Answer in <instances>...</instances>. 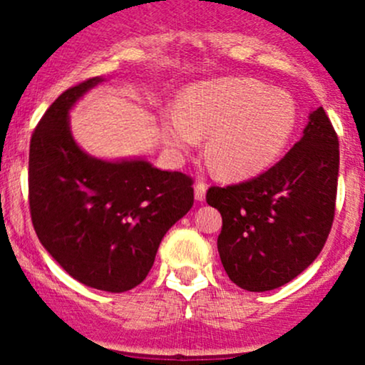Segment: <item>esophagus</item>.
I'll list each match as a JSON object with an SVG mask.
<instances>
[{"mask_svg":"<svg viewBox=\"0 0 365 365\" xmlns=\"http://www.w3.org/2000/svg\"><path fill=\"white\" fill-rule=\"evenodd\" d=\"M206 188H207L206 183H202V182H197L195 183V185H194L195 200H200V202H202V200L206 199Z\"/></svg>","mask_w":365,"mask_h":365,"instance_id":"esophagus-1","label":"esophagus"}]
</instances>
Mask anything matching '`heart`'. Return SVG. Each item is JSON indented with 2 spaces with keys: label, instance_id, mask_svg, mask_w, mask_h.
I'll return each mask as SVG.
<instances>
[{
  "label": "heart",
  "instance_id": "b5f03b06",
  "mask_svg": "<svg viewBox=\"0 0 365 365\" xmlns=\"http://www.w3.org/2000/svg\"><path fill=\"white\" fill-rule=\"evenodd\" d=\"M290 96L254 78H217L190 87L182 110L163 118L166 145L187 150L209 137L207 161L225 178H247L269 168L295 127Z\"/></svg>",
  "mask_w": 365,
  "mask_h": 365
}]
</instances>
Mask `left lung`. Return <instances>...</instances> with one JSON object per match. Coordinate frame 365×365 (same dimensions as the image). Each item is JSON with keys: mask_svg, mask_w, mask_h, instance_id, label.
Masks as SVG:
<instances>
[{"mask_svg": "<svg viewBox=\"0 0 365 365\" xmlns=\"http://www.w3.org/2000/svg\"><path fill=\"white\" fill-rule=\"evenodd\" d=\"M338 168V135L317 108L274 166L238 185L209 187L207 204L223 217L217 252L233 283L274 290L311 266L333 226Z\"/></svg>", "mask_w": 365, "mask_h": 365, "instance_id": "8db88e82", "label": "left lung"}]
</instances>
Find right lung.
Here are the masks:
<instances>
[{
    "label": "right lung",
    "mask_w": 365,
    "mask_h": 365,
    "mask_svg": "<svg viewBox=\"0 0 365 365\" xmlns=\"http://www.w3.org/2000/svg\"><path fill=\"white\" fill-rule=\"evenodd\" d=\"M101 77L58 96L32 133L29 207L43 247L72 278L121 293L145 279L163 237L194 206V180L144 159L103 161L75 144L68 111Z\"/></svg>",
    "instance_id": "obj_1"
}]
</instances>
